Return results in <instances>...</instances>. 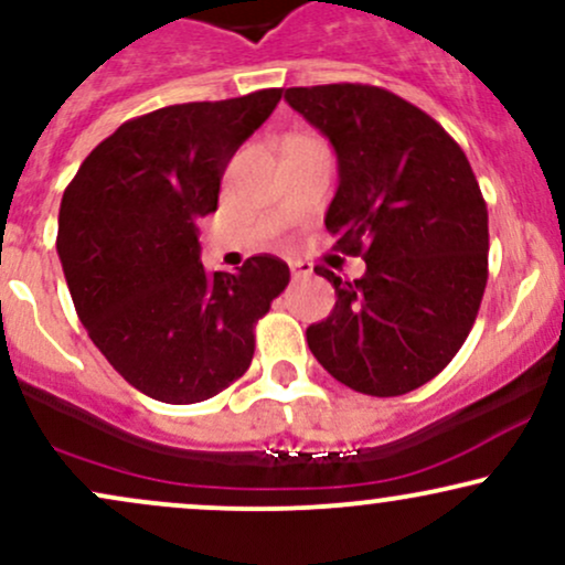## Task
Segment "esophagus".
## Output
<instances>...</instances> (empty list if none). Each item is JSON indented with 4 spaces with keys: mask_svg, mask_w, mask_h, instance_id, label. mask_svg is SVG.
<instances>
[{
    "mask_svg": "<svg viewBox=\"0 0 565 565\" xmlns=\"http://www.w3.org/2000/svg\"><path fill=\"white\" fill-rule=\"evenodd\" d=\"M289 268H291V278H308L310 274H313V265L310 263H300V260H295V263H289Z\"/></svg>",
    "mask_w": 565,
    "mask_h": 565,
    "instance_id": "esophagus-1",
    "label": "esophagus"
}]
</instances>
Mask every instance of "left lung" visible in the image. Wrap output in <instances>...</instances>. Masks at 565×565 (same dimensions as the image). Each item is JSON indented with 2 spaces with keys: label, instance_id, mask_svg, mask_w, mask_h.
Masks as SVG:
<instances>
[{
  "label": "left lung",
  "instance_id": "left-lung-1",
  "mask_svg": "<svg viewBox=\"0 0 565 565\" xmlns=\"http://www.w3.org/2000/svg\"><path fill=\"white\" fill-rule=\"evenodd\" d=\"M284 100L337 153L327 210L337 249L366 274L334 287L308 348L353 391L391 398L430 382L468 340L489 278V212L462 148L433 116L372 84L289 87Z\"/></svg>",
  "mask_w": 565,
  "mask_h": 565
}]
</instances>
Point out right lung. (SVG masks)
I'll use <instances>...</instances> for the list:
<instances>
[{
	"mask_svg": "<svg viewBox=\"0 0 565 565\" xmlns=\"http://www.w3.org/2000/svg\"><path fill=\"white\" fill-rule=\"evenodd\" d=\"M281 93L129 119L63 193L57 257L76 316L108 364L164 404H199L242 377L255 323L289 284L287 263L274 255L249 257L238 274H210L196 228L217 210L233 153Z\"/></svg>",
	"mask_w": 565,
	"mask_h": 565,
	"instance_id": "obj_1",
	"label": "right lung"
}]
</instances>
